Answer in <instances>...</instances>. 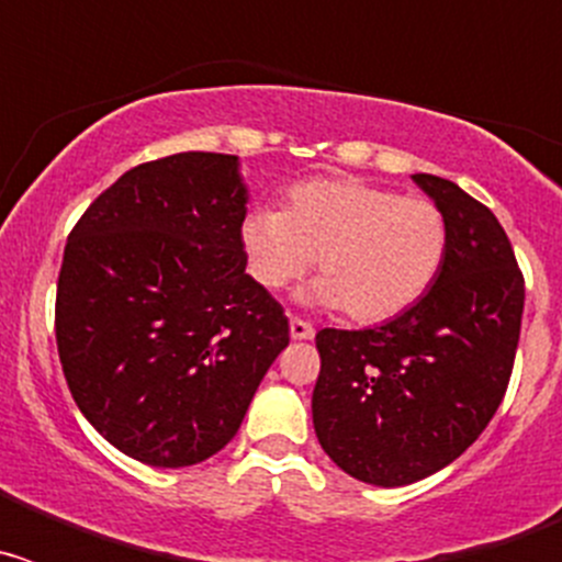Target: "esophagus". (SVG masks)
Wrapping results in <instances>:
<instances>
[{
	"mask_svg": "<svg viewBox=\"0 0 562 562\" xmlns=\"http://www.w3.org/2000/svg\"><path fill=\"white\" fill-rule=\"evenodd\" d=\"M290 335H292V340H312V337H315V326H312L310 321L292 317V321H290Z\"/></svg>",
	"mask_w": 562,
	"mask_h": 562,
	"instance_id": "34e87169",
	"label": "esophagus"
}]
</instances>
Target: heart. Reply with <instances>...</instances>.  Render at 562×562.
Instances as JSON below:
<instances>
[{
    "label": "heart",
    "mask_w": 562,
    "mask_h": 562,
    "mask_svg": "<svg viewBox=\"0 0 562 562\" xmlns=\"http://www.w3.org/2000/svg\"><path fill=\"white\" fill-rule=\"evenodd\" d=\"M241 250L267 290L295 284L317 258L310 301L342 306L357 324H382L430 290L448 252V220L425 196L317 177L292 186L281 211L250 213Z\"/></svg>",
    "instance_id": "obj_1"
}]
</instances>
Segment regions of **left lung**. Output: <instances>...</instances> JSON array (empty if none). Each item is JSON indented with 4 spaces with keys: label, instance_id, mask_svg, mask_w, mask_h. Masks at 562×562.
<instances>
[{
    "label": "left lung",
    "instance_id": "1",
    "mask_svg": "<svg viewBox=\"0 0 562 562\" xmlns=\"http://www.w3.org/2000/svg\"><path fill=\"white\" fill-rule=\"evenodd\" d=\"M448 220L434 286L374 329H321L312 422L351 479L405 486L459 459L513 374L524 272L495 213L456 182L414 173Z\"/></svg>",
    "mask_w": 562,
    "mask_h": 562
}]
</instances>
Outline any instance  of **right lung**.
Masks as SVG:
<instances>
[{
  "mask_svg": "<svg viewBox=\"0 0 562 562\" xmlns=\"http://www.w3.org/2000/svg\"><path fill=\"white\" fill-rule=\"evenodd\" d=\"M245 216L238 157L182 151L123 173L69 233L64 376L89 425L143 464L220 453L290 346L281 304L245 272Z\"/></svg>",
  "mask_w": 562,
  "mask_h": 562,
  "instance_id": "1",
  "label": "right lung"
}]
</instances>
